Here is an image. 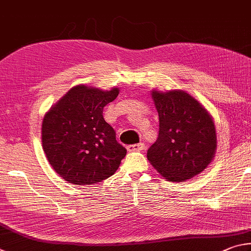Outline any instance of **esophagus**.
Returning a JSON list of instances; mask_svg holds the SVG:
<instances>
[{
  "label": "esophagus",
  "instance_id": "1",
  "mask_svg": "<svg viewBox=\"0 0 251 251\" xmlns=\"http://www.w3.org/2000/svg\"><path fill=\"white\" fill-rule=\"evenodd\" d=\"M144 147V143H137V144H130V146L126 147L128 151H142Z\"/></svg>",
  "mask_w": 251,
  "mask_h": 251
}]
</instances>
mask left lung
I'll return each mask as SVG.
<instances>
[{
	"mask_svg": "<svg viewBox=\"0 0 251 251\" xmlns=\"http://www.w3.org/2000/svg\"><path fill=\"white\" fill-rule=\"evenodd\" d=\"M159 113V135L148 160L171 182L192 178L207 168L216 150L212 117L184 91H152Z\"/></svg>",
	"mask_w": 251,
	"mask_h": 251,
	"instance_id": "8db88e82",
	"label": "left lung"
}]
</instances>
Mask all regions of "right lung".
Here are the masks:
<instances>
[{"label": "right lung", "instance_id": "add662e5", "mask_svg": "<svg viewBox=\"0 0 251 251\" xmlns=\"http://www.w3.org/2000/svg\"><path fill=\"white\" fill-rule=\"evenodd\" d=\"M118 88L103 91L74 87L44 117L42 143L60 177L76 185H92L114 174L126 150L103 119V108L117 98Z\"/></svg>", "mask_w": 251, "mask_h": 251}]
</instances>
